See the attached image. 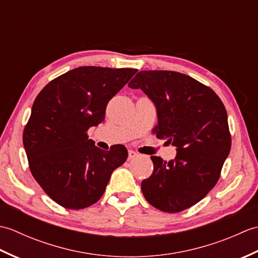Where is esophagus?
Listing matches in <instances>:
<instances>
[{"instance_id":"esophagus-1","label":"esophagus","mask_w":258,"mask_h":258,"mask_svg":"<svg viewBox=\"0 0 258 258\" xmlns=\"http://www.w3.org/2000/svg\"><path fill=\"white\" fill-rule=\"evenodd\" d=\"M136 156H138V153L134 152V151H132V150H130V151H128V161L133 160V158H135Z\"/></svg>"}]
</instances>
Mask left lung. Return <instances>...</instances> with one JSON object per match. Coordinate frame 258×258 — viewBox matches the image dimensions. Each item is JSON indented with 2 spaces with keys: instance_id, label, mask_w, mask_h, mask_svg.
I'll list each match as a JSON object with an SVG mask.
<instances>
[{
  "instance_id": "1",
  "label": "left lung",
  "mask_w": 258,
  "mask_h": 258,
  "mask_svg": "<svg viewBox=\"0 0 258 258\" xmlns=\"http://www.w3.org/2000/svg\"><path fill=\"white\" fill-rule=\"evenodd\" d=\"M128 86L154 102L156 138L177 150L169 162L151 156L154 168L142 182V191L157 210L182 212L204 199L220 179L232 145L226 108L211 87L173 71H141Z\"/></svg>"
}]
</instances>
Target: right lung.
Returning a JSON list of instances; mask_svg holds the SVG:
<instances>
[{
    "label": "right lung",
    "instance_id": "right-lung-1",
    "mask_svg": "<svg viewBox=\"0 0 258 258\" xmlns=\"http://www.w3.org/2000/svg\"><path fill=\"white\" fill-rule=\"evenodd\" d=\"M136 72L81 67L57 76L38 93L23 144L33 177L58 205L82 210L95 204L114 169L127 158L123 145L98 149L87 130L103 122L107 103Z\"/></svg>",
    "mask_w": 258,
    "mask_h": 258
}]
</instances>
